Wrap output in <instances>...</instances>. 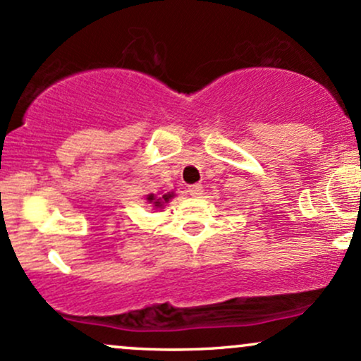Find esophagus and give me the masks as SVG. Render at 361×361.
<instances>
[{
    "mask_svg": "<svg viewBox=\"0 0 361 361\" xmlns=\"http://www.w3.org/2000/svg\"><path fill=\"white\" fill-rule=\"evenodd\" d=\"M202 192H204V186L202 185H190L188 186V193L192 195V197H198V195H202Z\"/></svg>",
    "mask_w": 361,
    "mask_h": 361,
    "instance_id": "obj_1",
    "label": "esophagus"
}]
</instances>
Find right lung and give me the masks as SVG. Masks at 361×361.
I'll return each instance as SVG.
<instances>
[{
  "label": "right lung",
  "instance_id": "add662e5",
  "mask_svg": "<svg viewBox=\"0 0 361 361\" xmlns=\"http://www.w3.org/2000/svg\"><path fill=\"white\" fill-rule=\"evenodd\" d=\"M173 197V193H168V195H163V197H154V195H147V202L149 204H152V207H156V209H161L166 202H169V198Z\"/></svg>",
  "mask_w": 361,
  "mask_h": 361
}]
</instances>
